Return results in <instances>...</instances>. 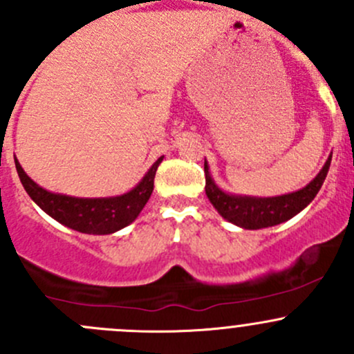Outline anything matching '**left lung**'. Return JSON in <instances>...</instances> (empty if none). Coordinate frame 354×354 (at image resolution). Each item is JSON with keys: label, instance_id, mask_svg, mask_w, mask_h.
Returning <instances> with one entry per match:
<instances>
[{"label": "left lung", "instance_id": "left-lung-1", "mask_svg": "<svg viewBox=\"0 0 354 354\" xmlns=\"http://www.w3.org/2000/svg\"><path fill=\"white\" fill-rule=\"evenodd\" d=\"M207 171V166H205ZM327 174V164L320 171L319 176L312 181L306 188L296 194L286 195V197L277 198H241L230 197L223 194L216 185L212 183L209 176V171L205 174V194L210 200L217 212L230 223L236 226L245 227V230H260V227L276 226V224L284 223L291 219L295 214H298L306 203H310L317 192L322 187Z\"/></svg>", "mask_w": 354, "mask_h": 354}]
</instances>
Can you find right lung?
I'll return each instance as SVG.
<instances>
[{
    "label": "right lung",
    "instance_id": "right-lung-1",
    "mask_svg": "<svg viewBox=\"0 0 354 354\" xmlns=\"http://www.w3.org/2000/svg\"><path fill=\"white\" fill-rule=\"evenodd\" d=\"M159 162L160 160H157L151 167L147 176L133 192L104 200H78L51 195L42 188L35 187L25 176L19 164H17V169L20 173V181L25 192L53 219L85 234H111L137 219L154 190V176Z\"/></svg>",
    "mask_w": 354,
    "mask_h": 354
}]
</instances>
